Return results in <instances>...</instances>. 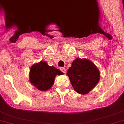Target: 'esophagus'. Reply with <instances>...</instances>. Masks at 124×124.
<instances>
[{
  "label": "esophagus",
  "instance_id": "esophagus-1",
  "mask_svg": "<svg viewBox=\"0 0 124 124\" xmlns=\"http://www.w3.org/2000/svg\"><path fill=\"white\" fill-rule=\"evenodd\" d=\"M60 70H61V72H62L64 73H66V69H65V68L61 67V68H60Z\"/></svg>",
  "mask_w": 124,
  "mask_h": 124
}]
</instances>
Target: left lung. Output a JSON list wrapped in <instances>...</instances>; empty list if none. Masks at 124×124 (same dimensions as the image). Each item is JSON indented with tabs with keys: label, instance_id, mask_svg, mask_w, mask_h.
Instances as JSON below:
<instances>
[{
	"label": "left lung",
	"instance_id": "1",
	"mask_svg": "<svg viewBox=\"0 0 124 124\" xmlns=\"http://www.w3.org/2000/svg\"><path fill=\"white\" fill-rule=\"evenodd\" d=\"M66 75L75 90L81 94L89 93L99 82L100 77L99 69L92 61L80 58L73 61Z\"/></svg>",
	"mask_w": 124,
	"mask_h": 124
}]
</instances>
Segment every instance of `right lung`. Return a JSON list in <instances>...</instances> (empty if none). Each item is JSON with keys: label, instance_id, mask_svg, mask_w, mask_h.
<instances>
[{"label": "right lung", "instance_id": "right-lung-1", "mask_svg": "<svg viewBox=\"0 0 124 124\" xmlns=\"http://www.w3.org/2000/svg\"><path fill=\"white\" fill-rule=\"evenodd\" d=\"M63 74L60 70L41 61L31 67L30 82L39 90L46 91L54 85L55 76Z\"/></svg>", "mask_w": 124, "mask_h": 124}]
</instances>
